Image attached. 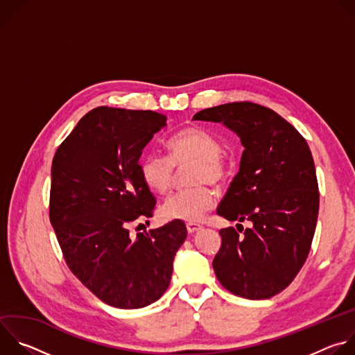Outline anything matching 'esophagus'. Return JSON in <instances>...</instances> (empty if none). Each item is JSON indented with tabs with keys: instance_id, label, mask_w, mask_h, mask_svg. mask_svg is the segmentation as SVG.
I'll use <instances>...</instances> for the list:
<instances>
[{
	"instance_id": "obj_1",
	"label": "esophagus",
	"mask_w": 355,
	"mask_h": 355,
	"mask_svg": "<svg viewBox=\"0 0 355 355\" xmlns=\"http://www.w3.org/2000/svg\"><path fill=\"white\" fill-rule=\"evenodd\" d=\"M200 229H202V226L198 225V223H193V222H188V223H187V230H188V233H195V232H198V230H200Z\"/></svg>"
}]
</instances>
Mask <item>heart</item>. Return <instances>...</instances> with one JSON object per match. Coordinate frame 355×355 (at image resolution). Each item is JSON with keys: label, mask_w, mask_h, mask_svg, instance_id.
I'll return each mask as SVG.
<instances>
[{"label": "heart", "mask_w": 355, "mask_h": 355, "mask_svg": "<svg viewBox=\"0 0 355 355\" xmlns=\"http://www.w3.org/2000/svg\"><path fill=\"white\" fill-rule=\"evenodd\" d=\"M170 159L150 151L140 159L139 170L144 185L155 193H166L175 181V167L192 166L188 182L192 187L168 196L162 205L167 219L198 222L215 204V191L226 177V164L220 156L222 144L208 130L188 126L175 133L168 141Z\"/></svg>", "instance_id": "b5f03b06"}]
</instances>
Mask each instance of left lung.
Masks as SVG:
<instances>
[{"label":"left lung","instance_id":"1","mask_svg":"<svg viewBox=\"0 0 355 355\" xmlns=\"http://www.w3.org/2000/svg\"><path fill=\"white\" fill-rule=\"evenodd\" d=\"M192 121L225 125L244 147L218 215L239 222L236 227L244 220L252 226L241 227L243 235L234 227L219 232L215 274L234 295L268 299L293 281L313 240L319 188L311 148L289 122L259 104H223Z\"/></svg>","mask_w":355,"mask_h":355}]
</instances>
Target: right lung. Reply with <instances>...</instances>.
Instances as JSON below:
<instances>
[{"label":"right lung","instance_id":"add662e5","mask_svg":"<svg viewBox=\"0 0 355 355\" xmlns=\"http://www.w3.org/2000/svg\"><path fill=\"white\" fill-rule=\"evenodd\" d=\"M167 118L99 107L84 115L52 163L50 222L71 272L107 305L140 309L167 291L182 220L130 236L156 199L140 177L143 148Z\"/></svg>","mask_w":355,"mask_h":355}]
</instances>
